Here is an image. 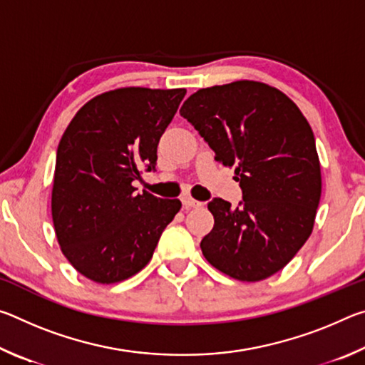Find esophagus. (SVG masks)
Segmentation results:
<instances>
[{"mask_svg": "<svg viewBox=\"0 0 365 365\" xmlns=\"http://www.w3.org/2000/svg\"><path fill=\"white\" fill-rule=\"evenodd\" d=\"M182 202H183V207H187V209L202 206L201 201H196V200H193V197H190V196H183L182 197Z\"/></svg>", "mask_w": 365, "mask_h": 365, "instance_id": "34e87169", "label": "esophagus"}]
</instances>
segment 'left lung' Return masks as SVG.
Wrapping results in <instances>:
<instances>
[{"label":"left lung","mask_w":365,"mask_h":365,"mask_svg":"<svg viewBox=\"0 0 365 365\" xmlns=\"http://www.w3.org/2000/svg\"><path fill=\"white\" fill-rule=\"evenodd\" d=\"M180 114L235 168L243 202H207L214 227L201 240L207 262L242 282L277 274L311 237L322 193L312 128L289 98L255 80L201 88Z\"/></svg>","instance_id":"left-lung-1"}]
</instances>
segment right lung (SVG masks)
Returning a JSON list of instances; mask_svg holds the SVG:
<instances>
[{
	"label": "right lung",
	"mask_w": 365,
	"mask_h": 365,
	"mask_svg": "<svg viewBox=\"0 0 365 365\" xmlns=\"http://www.w3.org/2000/svg\"><path fill=\"white\" fill-rule=\"evenodd\" d=\"M185 88L123 86L91 98L73 115L56 154L51 215L61 251L78 274L101 285L130 279L151 261L178 200L135 180L158 160L160 135Z\"/></svg>",
	"instance_id": "obj_1"
}]
</instances>
